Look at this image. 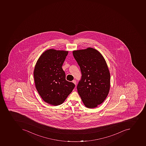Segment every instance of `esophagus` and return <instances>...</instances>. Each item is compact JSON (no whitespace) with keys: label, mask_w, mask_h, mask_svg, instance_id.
<instances>
[{"label":"esophagus","mask_w":146,"mask_h":146,"mask_svg":"<svg viewBox=\"0 0 146 146\" xmlns=\"http://www.w3.org/2000/svg\"><path fill=\"white\" fill-rule=\"evenodd\" d=\"M72 82L75 85H76V81L75 80H73L72 81Z\"/></svg>","instance_id":"1"}]
</instances>
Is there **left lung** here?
Segmentation results:
<instances>
[{
	"mask_svg": "<svg viewBox=\"0 0 146 146\" xmlns=\"http://www.w3.org/2000/svg\"><path fill=\"white\" fill-rule=\"evenodd\" d=\"M82 77L77 90L86 107L95 108L103 102L110 88V74L105 59L94 48L72 52Z\"/></svg>",
	"mask_w": 146,
	"mask_h": 146,
	"instance_id": "8db88e82",
	"label": "left lung"
}]
</instances>
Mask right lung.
<instances>
[{
    "label": "right lung",
    "mask_w": 146,
    "mask_h": 146,
    "mask_svg": "<svg viewBox=\"0 0 146 146\" xmlns=\"http://www.w3.org/2000/svg\"><path fill=\"white\" fill-rule=\"evenodd\" d=\"M68 54V51L47 50L40 56L35 67L36 88L43 100L50 105L63 103L75 86L66 80L62 68Z\"/></svg>",
    "instance_id": "add662e5"
}]
</instances>
